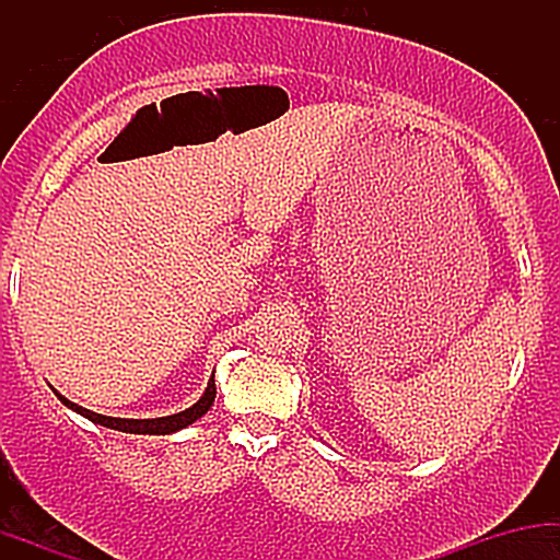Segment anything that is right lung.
Here are the masks:
<instances>
[{"label":"right lung","instance_id":"right-lung-1","mask_svg":"<svg viewBox=\"0 0 560 560\" xmlns=\"http://www.w3.org/2000/svg\"><path fill=\"white\" fill-rule=\"evenodd\" d=\"M57 397H60L68 408H73L75 413H81L83 419L100 423V427L118 429V432H128V434H173V432H178V429H186L189 423H195L197 419H202V416L208 413L210 405H213V400H215V378H210L205 395L199 397L191 408L182 410V413L163 416V419H113V416H100V413H94V410H86V408H81V405L66 400L60 392H57Z\"/></svg>","mask_w":560,"mask_h":560}]
</instances>
